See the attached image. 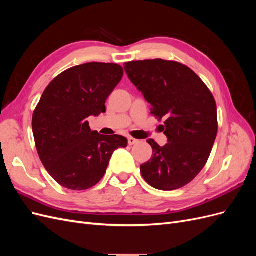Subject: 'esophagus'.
Listing matches in <instances>:
<instances>
[{"mask_svg":"<svg viewBox=\"0 0 256 256\" xmlns=\"http://www.w3.org/2000/svg\"><path fill=\"white\" fill-rule=\"evenodd\" d=\"M138 142V140H136V138H132V136L128 138V144H129V145H134V144H136Z\"/></svg>","mask_w":256,"mask_h":256,"instance_id":"1","label":"esophagus"}]
</instances>
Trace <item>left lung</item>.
<instances>
[{"mask_svg": "<svg viewBox=\"0 0 256 256\" xmlns=\"http://www.w3.org/2000/svg\"><path fill=\"white\" fill-rule=\"evenodd\" d=\"M125 70L158 120H164L168 143L148 140L152 157L140 166L158 190L184 187L202 171L218 134L216 100L200 76L182 63L161 58L125 63Z\"/></svg>", "mask_w": 256, "mask_h": 256, "instance_id": "left-lung-1", "label": "left lung"}]
</instances>
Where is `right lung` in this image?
Segmentation results:
<instances>
[{
	"mask_svg": "<svg viewBox=\"0 0 256 256\" xmlns=\"http://www.w3.org/2000/svg\"><path fill=\"white\" fill-rule=\"evenodd\" d=\"M124 76L112 63H86L60 74L35 108L32 127L36 150L50 176L70 190L94 187L106 174L122 136L92 131L88 118L106 112V100Z\"/></svg>",
	"mask_w": 256,
	"mask_h": 256,
	"instance_id": "obj_1",
	"label": "right lung"
}]
</instances>
